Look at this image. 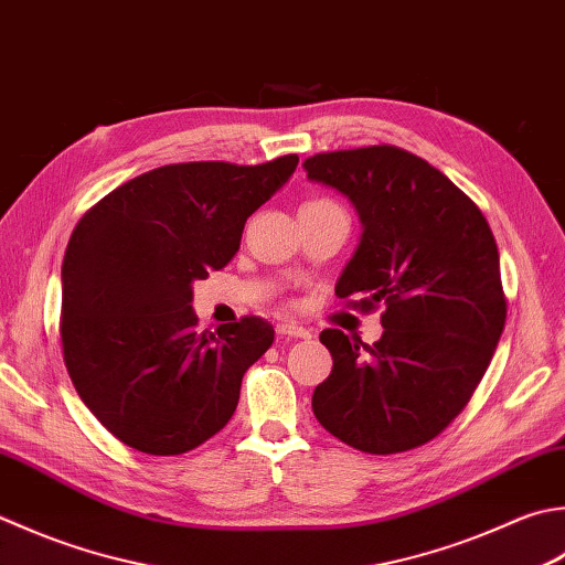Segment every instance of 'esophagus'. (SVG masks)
I'll return each mask as SVG.
<instances>
[{"label": "esophagus", "mask_w": 565, "mask_h": 565, "mask_svg": "<svg viewBox=\"0 0 565 565\" xmlns=\"http://www.w3.org/2000/svg\"><path fill=\"white\" fill-rule=\"evenodd\" d=\"M276 333H279V335H286V338H301V340L311 338V333H308L306 328L296 326V323H279V326H276Z\"/></svg>", "instance_id": "1"}]
</instances>
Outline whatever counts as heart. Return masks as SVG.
Wrapping results in <instances>:
<instances>
[{
  "label": "heart",
  "mask_w": 565,
  "mask_h": 565,
  "mask_svg": "<svg viewBox=\"0 0 565 565\" xmlns=\"http://www.w3.org/2000/svg\"><path fill=\"white\" fill-rule=\"evenodd\" d=\"M320 203H333V201H328V198H316V201H308L303 205H320Z\"/></svg>",
  "instance_id": "b5f03b06"
}]
</instances>
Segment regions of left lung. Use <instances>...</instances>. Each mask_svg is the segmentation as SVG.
Listing matches in <instances>:
<instances>
[{
  "label": "left lung",
  "mask_w": 565,
  "mask_h": 565,
  "mask_svg": "<svg viewBox=\"0 0 565 565\" xmlns=\"http://www.w3.org/2000/svg\"><path fill=\"white\" fill-rule=\"evenodd\" d=\"M303 169L362 223L335 296L360 311L384 306L374 345L338 328L320 333L333 370L316 386L313 414L372 456L424 446L468 406L504 330L492 230L456 183L390 143L316 153Z\"/></svg>",
  "instance_id": "obj_1"
}]
</instances>
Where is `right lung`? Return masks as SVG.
<instances>
[{
    "instance_id": "1",
    "label": "right lung",
    "mask_w": 565,
    "mask_h": 565,
    "mask_svg": "<svg viewBox=\"0 0 565 565\" xmlns=\"http://www.w3.org/2000/svg\"><path fill=\"white\" fill-rule=\"evenodd\" d=\"M298 157L171 163L121 183L75 225L63 257L61 345L75 392L109 434L181 456L232 418L274 328L245 316L198 330L193 281L223 269Z\"/></svg>"
}]
</instances>
